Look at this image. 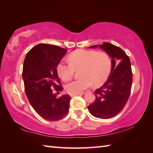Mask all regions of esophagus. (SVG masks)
Wrapping results in <instances>:
<instances>
[{"instance_id": "34e87169", "label": "esophagus", "mask_w": 153, "mask_h": 153, "mask_svg": "<svg viewBox=\"0 0 153 153\" xmlns=\"http://www.w3.org/2000/svg\"><path fill=\"white\" fill-rule=\"evenodd\" d=\"M81 95V93H76V94H70V97H73L74 96H77V95Z\"/></svg>"}]
</instances>
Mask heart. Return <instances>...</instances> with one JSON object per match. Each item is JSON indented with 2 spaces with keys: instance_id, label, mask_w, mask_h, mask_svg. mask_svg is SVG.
I'll return each instance as SVG.
<instances>
[{
  "instance_id": "obj_1",
  "label": "heart",
  "mask_w": 153,
  "mask_h": 153,
  "mask_svg": "<svg viewBox=\"0 0 153 153\" xmlns=\"http://www.w3.org/2000/svg\"><path fill=\"white\" fill-rule=\"evenodd\" d=\"M68 62L62 61L57 66V72L63 81L72 78L75 70H79L81 78L67 83L65 89L68 93L83 91L93 84L99 85L108 78L112 62L109 55L104 51L77 50L68 56Z\"/></svg>"
}]
</instances>
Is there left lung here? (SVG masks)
<instances>
[{
  "instance_id": "left-lung-1",
  "label": "left lung",
  "mask_w": 153,
  "mask_h": 153,
  "mask_svg": "<svg viewBox=\"0 0 153 153\" xmlns=\"http://www.w3.org/2000/svg\"><path fill=\"white\" fill-rule=\"evenodd\" d=\"M99 47L112 58L111 73L106 83L95 91V100L88 106V109L96 118L108 119L121 112L128 102L133 74L129 58L122 48L106 42Z\"/></svg>"
}]
</instances>
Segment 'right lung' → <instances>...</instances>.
I'll return each mask as SVG.
<instances>
[{"mask_svg": "<svg viewBox=\"0 0 153 153\" xmlns=\"http://www.w3.org/2000/svg\"><path fill=\"white\" fill-rule=\"evenodd\" d=\"M67 51L58 46L41 43L32 48L24 60L22 77L25 94L36 112L48 121L62 119L69 111L70 95L57 98L53 93V89L56 91L63 89L56 68Z\"/></svg>", "mask_w": 153, "mask_h": 153, "instance_id": "right-lung-1", "label": "right lung"}]
</instances>
